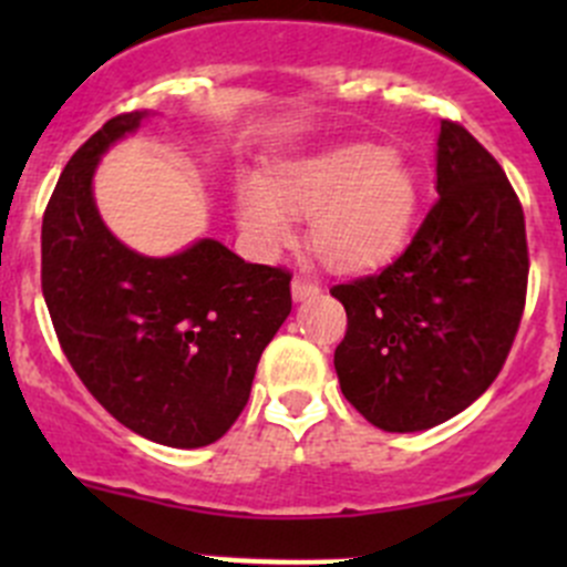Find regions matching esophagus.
<instances>
[{
    "mask_svg": "<svg viewBox=\"0 0 567 567\" xmlns=\"http://www.w3.org/2000/svg\"><path fill=\"white\" fill-rule=\"evenodd\" d=\"M290 293H293L296 301H305V299H312V296H318L320 288L318 282H312V279L296 277L293 285H290Z\"/></svg>",
    "mask_w": 567,
    "mask_h": 567,
    "instance_id": "obj_1",
    "label": "esophagus"
}]
</instances>
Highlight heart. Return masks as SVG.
Instances as JSON below:
<instances>
[{
    "mask_svg": "<svg viewBox=\"0 0 567 567\" xmlns=\"http://www.w3.org/2000/svg\"><path fill=\"white\" fill-rule=\"evenodd\" d=\"M420 177L384 145H342L268 173L266 188H238V219L251 241L277 249L293 238L289 214L310 216V249L323 266L357 274L390 262L409 244Z\"/></svg>",
    "mask_w": 567,
    "mask_h": 567,
    "instance_id": "b5f03b06",
    "label": "heart"
}]
</instances>
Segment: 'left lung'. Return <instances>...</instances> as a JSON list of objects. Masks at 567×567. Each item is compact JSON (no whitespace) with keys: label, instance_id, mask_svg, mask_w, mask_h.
<instances>
[{"label":"left lung","instance_id":"8db88e82","mask_svg":"<svg viewBox=\"0 0 567 567\" xmlns=\"http://www.w3.org/2000/svg\"><path fill=\"white\" fill-rule=\"evenodd\" d=\"M439 199L386 268L331 288L348 329L334 370L348 403L390 433L425 431L499 375L527 305L524 208L505 169L444 120Z\"/></svg>","mask_w":567,"mask_h":567}]
</instances>
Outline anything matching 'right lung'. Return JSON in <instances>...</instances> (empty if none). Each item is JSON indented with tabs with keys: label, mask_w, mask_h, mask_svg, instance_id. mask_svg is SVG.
I'll return each mask as SVG.
<instances>
[{
	"label": "right lung",
	"mask_w": 567,
	"mask_h": 567,
	"mask_svg": "<svg viewBox=\"0 0 567 567\" xmlns=\"http://www.w3.org/2000/svg\"><path fill=\"white\" fill-rule=\"evenodd\" d=\"M142 117H112L65 164L43 214L40 285L62 353L114 420L167 447H205L247 405L262 348L293 307V274L210 238L142 257L106 230L95 164Z\"/></svg>",
	"instance_id": "add662e5"
}]
</instances>
